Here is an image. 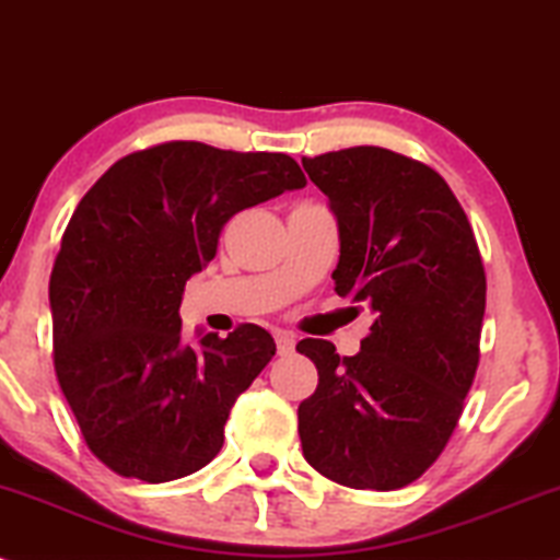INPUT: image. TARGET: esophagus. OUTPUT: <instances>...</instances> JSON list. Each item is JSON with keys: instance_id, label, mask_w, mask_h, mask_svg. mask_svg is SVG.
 <instances>
[{"instance_id": "obj_1", "label": "esophagus", "mask_w": 560, "mask_h": 560, "mask_svg": "<svg viewBox=\"0 0 560 560\" xmlns=\"http://www.w3.org/2000/svg\"><path fill=\"white\" fill-rule=\"evenodd\" d=\"M273 339H276V349H279L281 357L292 354L294 352V345H298L294 334H289V331H276Z\"/></svg>"}]
</instances>
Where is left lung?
I'll return each mask as SVG.
<instances>
[{
	"label": "left lung",
	"instance_id": "1",
	"mask_svg": "<svg viewBox=\"0 0 560 560\" xmlns=\"http://www.w3.org/2000/svg\"><path fill=\"white\" fill-rule=\"evenodd\" d=\"M331 200L336 294L373 310L354 357L302 339L318 388L300 404L307 464L354 490H399L433 467L459 425L477 365L485 268L467 213L422 161L378 145L302 159Z\"/></svg>",
	"mask_w": 560,
	"mask_h": 560
}]
</instances>
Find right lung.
<instances>
[{
  "label": "right lung",
  "instance_id": "1",
  "mask_svg": "<svg viewBox=\"0 0 560 560\" xmlns=\"http://www.w3.org/2000/svg\"><path fill=\"white\" fill-rule=\"evenodd\" d=\"M305 185L287 153L170 140L127 153L83 195L49 279L54 370L85 446L112 472L170 482L224 446L229 409L276 345L240 323L192 347L182 292L234 213Z\"/></svg>",
  "mask_w": 560,
  "mask_h": 560
}]
</instances>
